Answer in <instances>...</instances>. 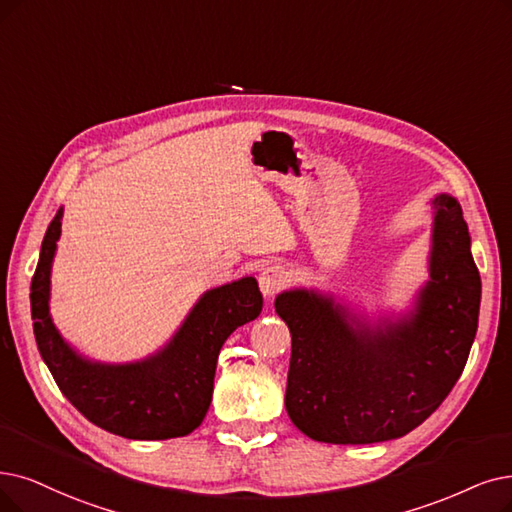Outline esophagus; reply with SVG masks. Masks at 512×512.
I'll use <instances>...</instances> for the list:
<instances>
[{"instance_id":"esophagus-1","label":"esophagus","mask_w":512,"mask_h":512,"mask_svg":"<svg viewBox=\"0 0 512 512\" xmlns=\"http://www.w3.org/2000/svg\"><path fill=\"white\" fill-rule=\"evenodd\" d=\"M288 279H290L288 271H285L283 267H279V264H273V267H267V269L260 273L258 283H260L262 294L267 296V298H273L275 294H279L285 288V283H288Z\"/></svg>"}]
</instances>
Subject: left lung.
<instances>
[{
    "instance_id": "obj_1",
    "label": "left lung",
    "mask_w": 512,
    "mask_h": 512,
    "mask_svg": "<svg viewBox=\"0 0 512 512\" xmlns=\"http://www.w3.org/2000/svg\"><path fill=\"white\" fill-rule=\"evenodd\" d=\"M433 203L431 281L412 319L372 332L332 298L277 296L292 334L285 410L306 437L344 445L403 437L458 382L477 334L481 277L460 203L449 195Z\"/></svg>"
}]
</instances>
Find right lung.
Wrapping results in <instances>:
<instances>
[{"label": "right lung", "mask_w": 512, "mask_h": 512, "mask_svg": "<svg viewBox=\"0 0 512 512\" xmlns=\"http://www.w3.org/2000/svg\"><path fill=\"white\" fill-rule=\"evenodd\" d=\"M60 218L63 208L50 222L31 279L35 342L60 393L92 424L119 437L153 441L193 433L210 410L224 340L262 311L256 279L243 277L203 294L157 355L130 365L90 363L60 338L50 319V269Z\"/></svg>", "instance_id": "1"}]
</instances>
